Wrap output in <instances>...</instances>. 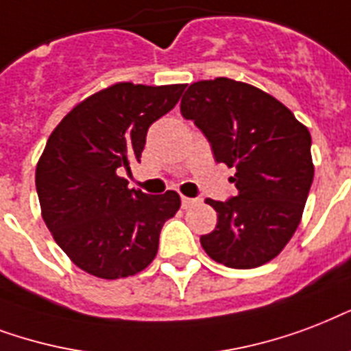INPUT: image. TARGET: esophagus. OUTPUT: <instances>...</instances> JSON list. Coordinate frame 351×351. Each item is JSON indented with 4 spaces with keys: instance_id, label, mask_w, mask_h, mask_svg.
Here are the masks:
<instances>
[{
    "instance_id": "1",
    "label": "esophagus",
    "mask_w": 351,
    "mask_h": 351,
    "mask_svg": "<svg viewBox=\"0 0 351 351\" xmlns=\"http://www.w3.org/2000/svg\"><path fill=\"white\" fill-rule=\"evenodd\" d=\"M194 203H195L194 197H181V206H183V208H190Z\"/></svg>"
}]
</instances>
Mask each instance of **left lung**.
Wrapping results in <instances>:
<instances>
[{
    "label": "left lung",
    "mask_w": 351,
    "mask_h": 351,
    "mask_svg": "<svg viewBox=\"0 0 351 351\" xmlns=\"http://www.w3.org/2000/svg\"><path fill=\"white\" fill-rule=\"evenodd\" d=\"M181 115L203 132L216 161L236 168L238 194L206 199L218 225L199 238L205 252L232 269L273 260L295 234L313 183L308 128L274 97L230 78L190 84Z\"/></svg>",
    "instance_id": "left-lung-1"
}]
</instances>
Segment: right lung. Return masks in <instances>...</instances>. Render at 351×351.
<instances>
[{"mask_svg":"<svg viewBox=\"0 0 351 351\" xmlns=\"http://www.w3.org/2000/svg\"><path fill=\"white\" fill-rule=\"evenodd\" d=\"M183 91L184 84H115L73 108L51 133L36 167L38 199L54 241L86 273L124 278L156 258L179 194L130 190L119 170L141 161L148 128Z\"/></svg>","mask_w":351,"mask_h":351,"instance_id":"add662e5","label":"right lung"}]
</instances>
